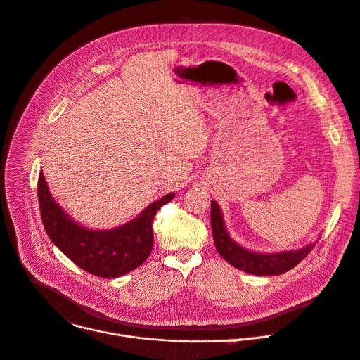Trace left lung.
I'll list each match as a JSON object with an SVG mask.
<instances>
[{
    "mask_svg": "<svg viewBox=\"0 0 360 360\" xmlns=\"http://www.w3.org/2000/svg\"><path fill=\"white\" fill-rule=\"evenodd\" d=\"M211 229L215 249L230 265L243 272L259 276H275L288 272L297 266L316 246V243H309L298 250H286L278 253H259L248 250L240 245H237L230 237L224 224L223 212L215 201H211Z\"/></svg>",
    "mask_w": 360,
    "mask_h": 360,
    "instance_id": "left-lung-1",
    "label": "left lung"
}]
</instances>
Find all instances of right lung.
I'll return each mask as SVG.
<instances>
[{
    "label": "right lung",
    "mask_w": 360,
    "mask_h": 360,
    "mask_svg": "<svg viewBox=\"0 0 360 360\" xmlns=\"http://www.w3.org/2000/svg\"><path fill=\"white\" fill-rule=\"evenodd\" d=\"M39 207L44 230L53 245L81 269L100 278H118L139 268L153 249V217L174 200L167 194L152 202L131 221L110 230L81 226L52 198L44 175L37 182Z\"/></svg>",
    "instance_id": "obj_1"
}]
</instances>
